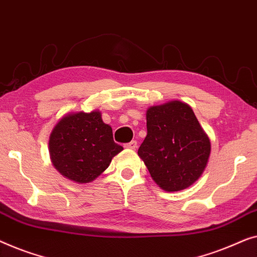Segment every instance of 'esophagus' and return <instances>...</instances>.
<instances>
[{
	"label": "esophagus",
	"mask_w": 257,
	"mask_h": 257,
	"mask_svg": "<svg viewBox=\"0 0 257 257\" xmlns=\"http://www.w3.org/2000/svg\"><path fill=\"white\" fill-rule=\"evenodd\" d=\"M124 148H127V149H130V150H135L137 148V142L136 141H132V142L124 144Z\"/></svg>",
	"instance_id": "esophagus-1"
}]
</instances>
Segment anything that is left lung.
Returning a JSON list of instances; mask_svg holds the SVG:
<instances>
[{"instance_id": "8db88e82", "label": "left lung", "mask_w": 257, "mask_h": 257, "mask_svg": "<svg viewBox=\"0 0 257 257\" xmlns=\"http://www.w3.org/2000/svg\"><path fill=\"white\" fill-rule=\"evenodd\" d=\"M147 130L137 154L155 183L169 192L192 185L211 154V142L192 108L178 100L150 107Z\"/></svg>"}]
</instances>
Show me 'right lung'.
<instances>
[{"label": "right lung", "mask_w": 257, "mask_h": 257, "mask_svg": "<svg viewBox=\"0 0 257 257\" xmlns=\"http://www.w3.org/2000/svg\"><path fill=\"white\" fill-rule=\"evenodd\" d=\"M123 148L113 140L110 125L101 113H70L53 128L49 141L52 164L64 177L75 183H91Z\"/></svg>", "instance_id": "1"}]
</instances>
